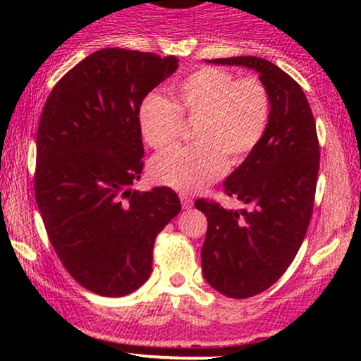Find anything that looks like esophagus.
<instances>
[{
    "label": "esophagus",
    "mask_w": 361,
    "mask_h": 361,
    "mask_svg": "<svg viewBox=\"0 0 361 361\" xmlns=\"http://www.w3.org/2000/svg\"><path fill=\"white\" fill-rule=\"evenodd\" d=\"M180 200H181V205H183V209H190V207L193 205V200L186 193L180 195Z\"/></svg>",
    "instance_id": "1"
}]
</instances>
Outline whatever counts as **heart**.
<instances>
[{
  "label": "heart",
  "instance_id": "obj_1",
  "mask_svg": "<svg viewBox=\"0 0 361 361\" xmlns=\"http://www.w3.org/2000/svg\"><path fill=\"white\" fill-rule=\"evenodd\" d=\"M175 103L149 94L140 103L139 128L144 142L156 151L171 146L183 118L195 120L193 146L156 156L151 175L157 183L195 192L212 183L226 163L239 166L259 146L268 130L271 98L263 81L238 78L221 68H200L178 82Z\"/></svg>",
  "mask_w": 361,
  "mask_h": 361
}]
</instances>
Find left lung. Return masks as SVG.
<instances>
[{"instance_id": "8db88e82", "label": "left lung", "mask_w": 361, "mask_h": 361, "mask_svg": "<svg viewBox=\"0 0 361 361\" xmlns=\"http://www.w3.org/2000/svg\"><path fill=\"white\" fill-rule=\"evenodd\" d=\"M258 71L271 98L268 130L256 151L224 181V193L251 205L227 210L209 198L202 271L210 287L231 299L270 288L287 271L312 217L319 173L316 120L300 85L273 62L255 56L212 59Z\"/></svg>"}]
</instances>
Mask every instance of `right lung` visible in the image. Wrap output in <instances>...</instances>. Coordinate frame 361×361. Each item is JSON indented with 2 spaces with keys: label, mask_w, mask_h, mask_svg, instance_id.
Instances as JSON below:
<instances>
[{
  "label": "right lung",
  "mask_w": 361,
  "mask_h": 361,
  "mask_svg": "<svg viewBox=\"0 0 361 361\" xmlns=\"http://www.w3.org/2000/svg\"><path fill=\"white\" fill-rule=\"evenodd\" d=\"M176 68L175 56L102 49L57 81L40 115L37 205L62 267L98 295L144 285L156 235L181 210L168 186L130 188L144 168L140 103Z\"/></svg>",
  "instance_id": "right-lung-1"
}]
</instances>
